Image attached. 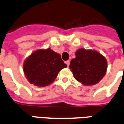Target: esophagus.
Masks as SVG:
<instances>
[{
    "mask_svg": "<svg viewBox=\"0 0 124 124\" xmlns=\"http://www.w3.org/2000/svg\"><path fill=\"white\" fill-rule=\"evenodd\" d=\"M66 64H67L68 66H69V65H70V60H67V61H66Z\"/></svg>",
    "mask_w": 124,
    "mask_h": 124,
    "instance_id": "esophagus-1",
    "label": "esophagus"
}]
</instances>
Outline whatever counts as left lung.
Returning <instances> with one entry per match:
<instances>
[{"instance_id": "8db88e82", "label": "left lung", "mask_w": 124, "mask_h": 124, "mask_svg": "<svg viewBox=\"0 0 124 124\" xmlns=\"http://www.w3.org/2000/svg\"><path fill=\"white\" fill-rule=\"evenodd\" d=\"M75 54L69 66L74 78L84 86L98 83L106 72V58L96 50L84 48L78 50Z\"/></svg>"}]
</instances>
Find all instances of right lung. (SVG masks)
I'll return each mask as SVG.
<instances>
[{
	"instance_id": "right-lung-1",
	"label": "right lung",
	"mask_w": 124,
	"mask_h": 124,
	"mask_svg": "<svg viewBox=\"0 0 124 124\" xmlns=\"http://www.w3.org/2000/svg\"><path fill=\"white\" fill-rule=\"evenodd\" d=\"M66 67L67 65L63 62L60 54L48 48L32 53L24 60L23 70L30 83L44 87L52 83L58 72Z\"/></svg>"
}]
</instances>
